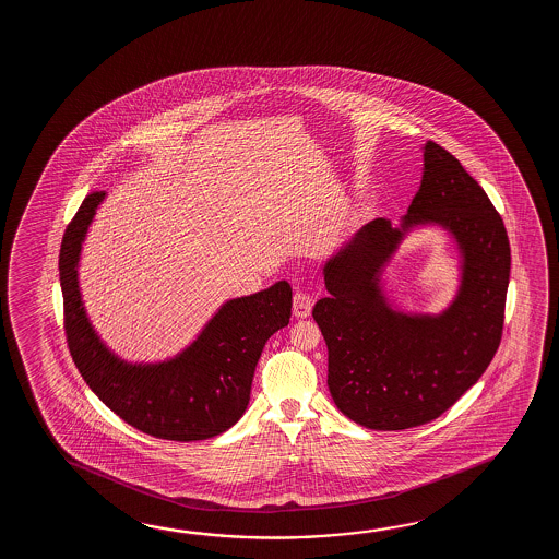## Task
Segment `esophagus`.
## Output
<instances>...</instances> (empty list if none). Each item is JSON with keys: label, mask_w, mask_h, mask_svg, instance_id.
Masks as SVG:
<instances>
[{"label": "esophagus", "mask_w": 559, "mask_h": 559, "mask_svg": "<svg viewBox=\"0 0 559 559\" xmlns=\"http://www.w3.org/2000/svg\"><path fill=\"white\" fill-rule=\"evenodd\" d=\"M311 308H313V297L306 294V292H301V289H297L294 294V316L304 320L311 313Z\"/></svg>", "instance_id": "34e87169"}]
</instances>
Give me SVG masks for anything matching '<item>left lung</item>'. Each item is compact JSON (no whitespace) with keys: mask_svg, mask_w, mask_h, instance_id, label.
Wrapping results in <instances>:
<instances>
[{"mask_svg":"<svg viewBox=\"0 0 559 559\" xmlns=\"http://www.w3.org/2000/svg\"><path fill=\"white\" fill-rule=\"evenodd\" d=\"M416 198L392 226L378 217L323 263L330 296L313 308L328 345V385L344 416L380 431L424 426L481 378L498 352L510 284V241L486 191L438 143H424ZM440 226L461 253V285L438 314L407 312L382 272L401 241Z\"/></svg>","mask_w":559,"mask_h":559,"instance_id":"1","label":"left lung"}]
</instances>
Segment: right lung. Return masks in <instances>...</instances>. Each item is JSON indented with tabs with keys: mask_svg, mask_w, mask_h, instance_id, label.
Wrapping results in <instances>:
<instances>
[{
	"mask_svg": "<svg viewBox=\"0 0 559 559\" xmlns=\"http://www.w3.org/2000/svg\"><path fill=\"white\" fill-rule=\"evenodd\" d=\"M106 195L94 191L85 198L61 241L60 284L73 361L90 390L143 433L171 441L219 436L248 409L263 345L289 323L292 287L282 280L227 299L176 356L128 361L95 332L80 287L84 241Z\"/></svg>",
	"mask_w": 559,
	"mask_h": 559,
	"instance_id": "add662e5",
	"label": "right lung"
}]
</instances>
